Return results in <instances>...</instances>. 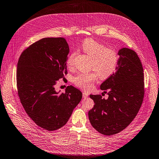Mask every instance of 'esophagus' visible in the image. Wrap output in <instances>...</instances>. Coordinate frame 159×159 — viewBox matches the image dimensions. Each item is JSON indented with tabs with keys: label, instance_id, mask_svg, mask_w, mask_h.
Segmentation results:
<instances>
[{
	"label": "esophagus",
	"instance_id": "esophagus-1",
	"mask_svg": "<svg viewBox=\"0 0 159 159\" xmlns=\"http://www.w3.org/2000/svg\"><path fill=\"white\" fill-rule=\"evenodd\" d=\"M87 97H88V93H86L85 91H84L83 92V98H87Z\"/></svg>",
	"mask_w": 159,
	"mask_h": 159
}]
</instances>
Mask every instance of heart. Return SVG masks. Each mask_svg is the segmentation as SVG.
<instances>
[{"mask_svg":"<svg viewBox=\"0 0 159 159\" xmlns=\"http://www.w3.org/2000/svg\"><path fill=\"white\" fill-rule=\"evenodd\" d=\"M81 49L92 58L90 68L95 72L79 73L73 78L74 84L85 90H89L98 79H106L115 72L119 62V55L116 51L106 48L104 44L92 39H87L82 42ZM75 53L73 52L67 59L66 64L72 67Z\"/></svg>","mask_w":159,"mask_h":159,"instance_id":"1","label":"heart"}]
</instances>
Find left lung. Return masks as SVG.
Here are the masks:
<instances>
[{"label": "left lung", "mask_w": 159, "mask_h": 159, "mask_svg": "<svg viewBox=\"0 0 159 159\" xmlns=\"http://www.w3.org/2000/svg\"><path fill=\"white\" fill-rule=\"evenodd\" d=\"M118 55L115 72L100 85L104 93L108 90V98L90 94L95 104L88 113L90 123L94 129L106 136L120 132L132 121L144 96L143 70L138 55L126 48L119 49Z\"/></svg>", "instance_id": "left-lung-1"}]
</instances>
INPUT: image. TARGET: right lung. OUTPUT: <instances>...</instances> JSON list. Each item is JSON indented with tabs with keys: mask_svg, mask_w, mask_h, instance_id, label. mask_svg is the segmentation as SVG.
Here are the masks:
<instances>
[{
	"mask_svg": "<svg viewBox=\"0 0 159 159\" xmlns=\"http://www.w3.org/2000/svg\"><path fill=\"white\" fill-rule=\"evenodd\" d=\"M70 52L64 38H44L30 45L17 62V87L23 107L31 119L49 131L64 126L80 103L82 93L72 85L57 92V81L67 74Z\"/></svg>",
	"mask_w": 159,
	"mask_h": 159,
	"instance_id": "add662e5",
	"label": "right lung"
}]
</instances>
